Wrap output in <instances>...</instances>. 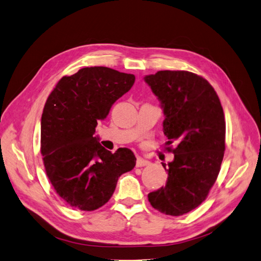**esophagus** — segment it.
I'll use <instances>...</instances> for the list:
<instances>
[{
    "label": "esophagus",
    "instance_id": "34e87169",
    "mask_svg": "<svg viewBox=\"0 0 261 261\" xmlns=\"http://www.w3.org/2000/svg\"><path fill=\"white\" fill-rule=\"evenodd\" d=\"M146 165H149V161H146V160L142 159L141 156L137 158V166H138V168H142V166H146Z\"/></svg>",
    "mask_w": 261,
    "mask_h": 261
}]
</instances>
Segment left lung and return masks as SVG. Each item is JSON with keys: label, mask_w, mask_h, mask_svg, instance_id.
<instances>
[{"label": "left lung", "mask_w": 261, "mask_h": 261, "mask_svg": "<svg viewBox=\"0 0 261 261\" xmlns=\"http://www.w3.org/2000/svg\"><path fill=\"white\" fill-rule=\"evenodd\" d=\"M144 80L162 103L165 150L174 154L168 169L162 163L165 186L148 198L156 211L181 216L204 202L218 176L225 151L223 107L212 85L191 71L160 70Z\"/></svg>", "instance_id": "8db88e82"}]
</instances>
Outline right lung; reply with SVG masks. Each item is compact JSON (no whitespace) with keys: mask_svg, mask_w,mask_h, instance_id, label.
<instances>
[{"mask_svg":"<svg viewBox=\"0 0 261 261\" xmlns=\"http://www.w3.org/2000/svg\"><path fill=\"white\" fill-rule=\"evenodd\" d=\"M135 80V75L108 67H86L64 76L46 100L41 153L46 175L69 206L98 210L111 198L119 177L136 166L131 150L111 153L93 137L99 120Z\"/></svg>","mask_w":261,"mask_h":261,"instance_id":"1","label":"right lung"}]
</instances>
